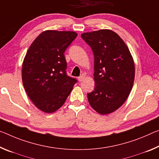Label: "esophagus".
Wrapping results in <instances>:
<instances>
[{
    "label": "esophagus",
    "instance_id": "obj_1",
    "mask_svg": "<svg viewBox=\"0 0 159 159\" xmlns=\"http://www.w3.org/2000/svg\"><path fill=\"white\" fill-rule=\"evenodd\" d=\"M85 78V75L82 74V75H80L79 78H78V80H79V82H81V81H83V80H84Z\"/></svg>",
    "mask_w": 159,
    "mask_h": 159
}]
</instances>
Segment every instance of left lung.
<instances>
[{
    "mask_svg": "<svg viewBox=\"0 0 159 159\" xmlns=\"http://www.w3.org/2000/svg\"><path fill=\"white\" fill-rule=\"evenodd\" d=\"M81 37L94 54L95 87L88 100L97 112L110 114L122 106L132 89L134 60L125 42L112 30L85 32Z\"/></svg>",
    "mask_w": 159,
    "mask_h": 159,
    "instance_id": "1",
    "label": "left lung"
}]
</instances>
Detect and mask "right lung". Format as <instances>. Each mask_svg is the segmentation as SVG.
Instances as JSON below:
<instances>
[{"instance_id": "add662e5", "label": "right lung", "mask_w": 159, "mask_h": 159, "mask_svg": "<svg viewBox=\"0 0 159 159\" xmlns=\"http://www.w3.org/2000/svg\"><path fill=\"white\" fill-rule=\"evenodd\" d=\"M76 37L72 31L46 30L34 40L25 55L22 84L30 99L44 112L59 109L77 82L66 74L64 54Z\"/></svg>"}]
</instances>
